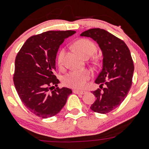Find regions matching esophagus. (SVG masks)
I'll list each match as a JSON object with an SVG mask.
<instances>
[{
	"instance_id": "obj_1",
	"label": "esophagus",
	"mask_w": 149,
	"mask_h": 149,
	"mask_svg": "<svg viewBox=\"0 0 149 149\" xmlns=\"http://www.w3.org/2000/svg\"><path fill=\"white\" fill-rule=\"evenodd\" d=\"M73 91L74 94H84L86 93V91H81V90H76V89H74Z\"/></svg>"
}]
</instances>
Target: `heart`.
<instances>
[{
  "label": "heart",
  "mask_w": 149,
  "mask_h": 149,
  "mask_svg": "<svg viewBox=\"0 0 149 149\" xmlns=\"http://www.w3.org/2000/svg\"><path fill=\"white\" fill-rule=\"evenodd\" d=\"M73 46L74 49L84 58H88L97 50L96 45L92 41L86 38H81L76 40L73 43ZM65 54V49H61L57 56V63L58 66L61 68L63 67L64 64ZM91 76V71L87 69L72 70L64 76V77L63 78V83L66 86L75 88H82L85 86Z\"/></svg>",
  "instance_id": "1"
}]
</instances>
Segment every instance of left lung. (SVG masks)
<instances>
[{"label": "left lung", "instance_id": "left-lung-1", "mask_svg": "<svg viewBox=\"0 0 149 149\" xmlns=\"http://www.w3.org/2000/svg\"><path fill=\"white\" fill-rule=\"evenodd\" d=\"M81 36L95 40L103 53L102 70L95 81L100 88L92 91L97 100L90 109L109 113L121 104L131 87L134 64L130 49L123 40L102 29H90Z\"/></svg>", "mask_w": 149, "mask_h": 149}]
</instances>
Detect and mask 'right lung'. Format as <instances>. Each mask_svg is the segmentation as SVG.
Segmentation results:
<instances>
[{"instance_id": "obj_1", "label": "right lung", "mask_w": 149, "mask_h": 149, "mask_svg": "<svg viewBox=\"0 0 149 149\" xmlns=\"http://www.w3.org/2000/svg\"><path fill=\"white\" fill-rule=\"evenodd\" d=\"M75 32L72 30L47 31L33 35L16 55L15 88L25 107L40 118L56 115L72 94L70 88L58 87L60 81L54 73L60 45ZM54 86H57L55 90Z\"/></svg>"}]
</instances>
